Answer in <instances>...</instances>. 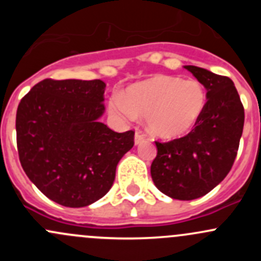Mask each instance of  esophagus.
<instances>
[{
  "mask_svg": "<svg viewBox=\"0 0 261 261\" xmlns=\"http://www.w3.org/2000/svg\"><path fill=\"white\" fill-rule=\"evenodd\" d=\"M144 140H145V135H144L141 131H136V134H135V145H139V144L143 143Z\"/></svg>",
  "mask_w": 261,
  "mask_h": 261,
  "instance_id": "34e87169",
  "label": "esophagus"
}]
</instances>
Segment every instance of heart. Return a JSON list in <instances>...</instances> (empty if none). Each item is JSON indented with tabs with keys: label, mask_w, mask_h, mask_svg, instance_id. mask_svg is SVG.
Returning a JSON list of instances; mask_svg holds the SVG:
<instances>
[{
	"label": "heart",
	"mask_w": 261,
	"mask_h": 261,
	"mask_svg": "<svg viewBox=\"0 0 261 261\" xmlns=\"http://www.w3.org/2000/svg\"><path fill=\"white\" fill-rule=\"evenodd\" d=\"M206 92L197 81L159 75L134 84L125 98L116 96L111 111L134 120L146 117L147 128L162 139H174L193 130L203 114Z\"/></svg>",
	"instance_id": "heart-1"
}]
</instances>
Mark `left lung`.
Masks as SVG:
<instances>
[{"instance_id": "8db88e82", "label": "left lung", "mask_w": 261, "mask_h": 261, "mask_svg": "<svg viewBox=\"0 0 261 261\" xmlns=\"http://www.w3.org/2000/svg\"><path fill=\"white\" fill-rule=\"evenodd\" d=\"M207 89L203 114L193 130L168 143L155 141L151 178L162 193L180 201L199 198L225 179L236 159L244 128V106L233 82L186 65Z\"/></svg>"}]
</instances>
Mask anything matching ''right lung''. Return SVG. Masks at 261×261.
I'll return each instance as SVG.
<instances>
[{
    "label": "right lung",
    "mask_w": 261,
    "mask_h": 261,
    "mask_svg": "<svg viewBox=\"0 0 261 261\" xmlns=\"http://www.w3.org/2000/svg\"><path fill=\"white\" fill-rule=\"evenodd\" d=\"M101 80L51 78L22 97L16 112L22 169L41 193L65 207H86L111 189L116 167L134 146L133 130L115 133L99 122Z\"/></svg>",
    "instance_id": "obj_1"
}]
</instances>
